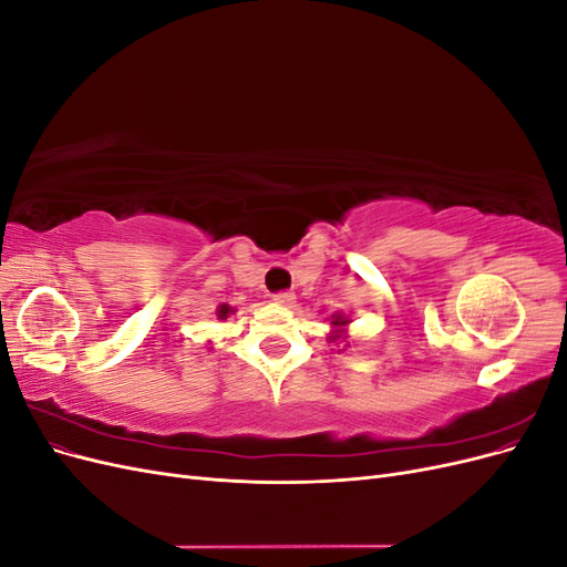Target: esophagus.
Listing matches in <instances>:
<instances>
[{"label":"esophagus","instance_id":"1","mask_svg":"<svg viewBox=\"0 0 567 567\" xmlns=\"http://www.w3.org/2000/svg\"><path fill=\"white\" fill-rule=\"evenodd\" d=\"M274 302L281 305V307H293L296 305V296L293 293H286V290H284V293L274 296Z\"/></svg>","mask_w":567,"mask_h":567}]
</instances>
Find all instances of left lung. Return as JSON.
Listing matches in <instances>:
<instances>
[{
    "label": "left lung",
    "mask_w": 567,
    "mask_h": 567,
    "mask_svg": "<svg viewBox=\"0 0 567 567\" xmlns=\"http://www.w3.org/2000/svg\"><path fill=\"white\" fill-rule=\"evenodd\" d=\"M352 323V317L346 312H336L331 315V331H329V342L333 346H342V350L350 348V333H348V326Z\"/></svg>",
    "instance_id": "8db88e82"
}]
</instances>
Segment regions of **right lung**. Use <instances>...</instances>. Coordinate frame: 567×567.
<instances>
[{
  "instance_id": "obj_1",
  "label": "right lung",
  "mask_w": 567,
  "mask_h": 567,
  "mask_svg": "<svg viewBox=\"0 0 567 567\" xmlns=\"http://www.w3.org/2000/svg\"><path fill=\"white\" fill-rule=\"evenodd\" d=\"M236 310H234V307L231 305H227V302H221L219 307H217V319L219 321H227L231 315H234Z\"/></svg>"
}]
</instances>
